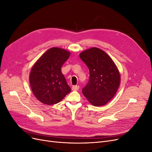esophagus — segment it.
I'll return each instance as SVG.
<instances>
[{
    "label": "esophagus",
    "mask_w": 152,
    "mask_h": 152,
    "mask_svg": "<svg viewBox=\"0 0 152 152\" xmlns=\"http://www.w3.org/2000/svg\"><path fill=\"white\" fill-rule=\"evenodd\" d=\"M79 88H80L79 86H73L72 87V89L73 91H77L79 89Z\"/></svg>",
    "instance_id": "34e87169"
}]
</instances>
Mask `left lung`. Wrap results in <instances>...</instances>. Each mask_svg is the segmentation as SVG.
Listing matches in <instances>:
<instances>
[{"label": "left lung", "instance_id": "8db88e82", "mask_svg": "<svg viewBox=\"0 0 152 152\" xmlns=\"http://www.w3.org/2000/svg\"><path fill=\"white\" fill-rule=\"evenodd\" d=\"M80 58L89 70L88 83L82 93L93 105H104L113 98L120 85L117 67L107 53L97 48L84 50Z\"/></svg>", "mask_w": 152, "mask_h": 152}]
</instances>
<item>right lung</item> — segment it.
Returning a JSON list of instances; mask_svg holds the SVG:
<instances>
[{"instance_id":"right-lung-1","label":"right lung","mask_w":152,"mask_h":152,"mask_svg":"<svg viewBox=\"0 0 152 152\" xmlns=\"http://www.w3.org/2000/svg\"><path fill=\"white\" fill-rule=\"evenodd\" d=\"M68 50L52 48L42 54L32 67L30 74L31 89L44 104H56L71 91L61 68L70 57Z\"/></svg>"}]
</instances>
